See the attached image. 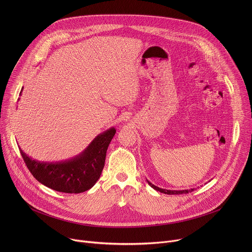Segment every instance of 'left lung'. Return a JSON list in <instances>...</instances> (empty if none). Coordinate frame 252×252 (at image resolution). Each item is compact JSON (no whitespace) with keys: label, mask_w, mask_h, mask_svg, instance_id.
Instances as JSON below:
<instances>
[{"label":"left lung","mask_w":252,"mask_h":252,"mask_svg":"<svg viewBox=\"0 0 252 252\" xmlns=\"http://www.w3.org/2000/svg\"><path fill=\"white\" fill-rule=\"evenodd\" d=\"M149 183V185L156 190L159 191V192H162V193H165V194H185V193H189L192 190H194V189H185V190H168V189H160L158 187H156L154 186L152 183H150L149 181H147Z\"/></svg>","instance_id":"left-lung-1"}]
</instances>
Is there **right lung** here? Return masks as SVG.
<instances>
[{
  "label": "right lung",
  "instance_id": "1",
  "mask_svg": "<svg viewBox=\"0 0 252 252\" xmlns=\"http://www.w3.org/2000/svg\"><path fill=\"white\" fill-rule=\"evenodd\" d=\"M115 133L116 128L111 127L98 134L81 155L61 162H41L29 158L21 148L20 152L28 169L39 183L60 192L81 193L98 181Z\"/></svg>",
  "mask_w": 252,
  "mask_h": 252
}]
</instances>
